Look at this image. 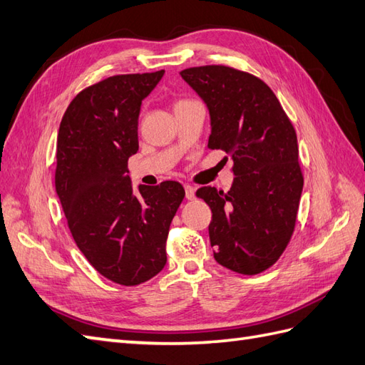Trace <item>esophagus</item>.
I'll list each match as a JSON object with an SVG mask.
<instances>
[{
	"instance_id": "34e87169",
	"label": "esophagus",
	"mask_w": 365,
	"mask_h": 365,
	"mask_svg": "<svg viewBox=\"0 0 365 365\" xmlns=\"http://www.w3.org/2000/svg\"><path fill=\"white\" fill-rule=\"evenodd\" d=\"M184 189H185V198H187V200H193V198H195V187H193V185L185 184Z\"/></svg>"
}]
</instances>
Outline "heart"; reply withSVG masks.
I'll return each mask as SVG.
<instances>
[{"instance_id": "heart-1", "label": "heart", "mask_w": 365, "mask_h": 365, "mask_svg": "<svg viewBox=\"0 0 365 365\" xmlns=\"http://www.w3.org/2000/svg\"><path fill=\"white\" fill-rule=\"evenodd\" d=\"M180 102H184V101H180Z\"/></svg>"}]
</instances>
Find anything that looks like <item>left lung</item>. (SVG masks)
Segmentation results:
<instances>
[{
	"label": "left lung",
	"mask_w": 365,
	"mask_h": 365,
	"mask_svg": "<svg viewBox=\"0 0 365 365\" xmlns=\"http://www.w3.org/2000/svg\"><path fill=\"white\" fill-rule=\"evenodd\" d=\"M210 114L207 147L234 159L227 193L197 190L212 210L213 257L225 268L260 274L280 259L296 227L304 175L296 130L262 78L225 65L181 71Z\"/></svg>",
	"instance_id": "left-lung-1"
}]
</instances>
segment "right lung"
Masks as SVG:
<instances>
[{"instance_id":"right-lung-1","label":"right lung","mask_w":365,"mask_h":365,"mask_svg":"<svg viewBox=\"0 0 365 365\" xmlns=\"http://www.w3.org/2000/svg\"><path fill=\"white\" fill-rule=\"evenodd\" d=\"M163 76L164 69L120 74L85 88L57 135L56 190L71 235L97 272L123 287L163 271L168 229L185 197L178 181L135 193L128 176L140 103Z\"/></svg>"}]
</instances>
